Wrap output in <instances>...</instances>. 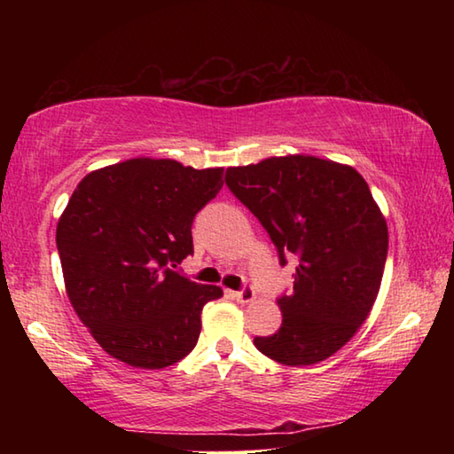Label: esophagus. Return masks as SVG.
I'll return each instance as SVG.
<instances>
[{
	"label": "esophagus",
	"mask_w": 454,
	"mask_h": 454,
	"mask_svg": "<svg viewBox=\"0 0 454 454\" xmlns=\"http://www.w3.org/2000/svg\"><path fill=\"white\" fill-rule=\"evenodd\" d=\"M234 298H236V302H240V304H250L256 298V294L250 286H244L240 292H234Z\"/></svg>",
	"instance_id": "esophagus-1"
}]
</instances>
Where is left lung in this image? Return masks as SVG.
<instances>
[{
  "instance_id": "8db88e82",
  "label": "left lung",
  "mask_w": 454,
  "mask_h": 454,
  "mask_svg": "<svg viewBox=\"0 0 454 454\" xmlns=\"http://www.w3.org/2000/svg\"><path fill=\"white\" fill-rule=\"evenodd\" d=\"M232 194L260 220L280 264L298 256L294 288L282 296V326L256 348L288 366L340 350L372 310L388 252V228L355 168L288 153L226 170Z\"/></svg>"
}]
</instances>
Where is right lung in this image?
<instances>
[{
    "label": "right lung",
    "mask_w": 454,
    "mask_h": 454,
    "mask_svg": "<svg viewBox=\"0 0 454 454\" xmlns=\"http://www.w3.org/2000/svg\"><path fill=\"white\" fill-rule=\"evenodd\" d=\"M224 168L132 158L90 172L61 212L56 244L67 298L107 355L166 368L196 347L220 286L172 268L194 252L192 222L222 188Z\"/></svg>",
    "instance_id": "add662e5"
}]
</instances>
